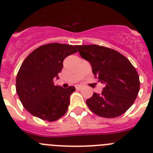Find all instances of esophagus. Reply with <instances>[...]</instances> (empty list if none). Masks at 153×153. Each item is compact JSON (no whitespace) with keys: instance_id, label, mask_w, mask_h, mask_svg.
<instances>
[{"instance_id":"34e87169","label":"esophagus","mask_w":153,"mask_h":153,"mask_svg":"<svg viewBox=\"0 0 153 153\" xmlns=\"http://www.w3.org/2000/svg\"><path fill=\"white\" fill-rule=\"evenodd\" d=\"M82 86L79 85H75V88H76L77 90H80V89H82Z\"/></svg>"}]
</instances>
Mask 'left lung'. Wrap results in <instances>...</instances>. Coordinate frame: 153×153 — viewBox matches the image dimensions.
Masks as SVG:
<instances>
[{
    "mask_svg": "<svg viewBox=\"0 0 153 153\" xmlns=\"http://www.w3.org/2000/svg\"><path fill=\"white\" fill-rule=\"evenodd\" d=\"M82 58L89 62L92 73L105 85L101 94L94 92L86 104L92 112L104 118L125 113L137 98L139 77L131 62L113 49L96 45H75Z\"/></svg>",
    "mask_w": 153,
    "mask_h": 153,
    "instance_id": "8db88e82",
    "label": "left lung"
}]
</instances>
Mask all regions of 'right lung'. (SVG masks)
Segmentation results:
<instances>
[{
	"instance_id": "1",
	"label": "right lung",
	"mask_w": 153,
	"mask_h": 153,
	"mask_svg": "<svg viewBox=\"0 0 153 153\" xmlns=\"http://www.w3.org/2000/svg\"><path fill=\"white\" fill-rule=\"evenodd\" d=\"M75 45L51 43L36 48L25 58L16 78V91L25 108L39 119L54 122L63 116L74 86L54 84L67 56L76 53Z\"/></svg>"
}]
</instances>
